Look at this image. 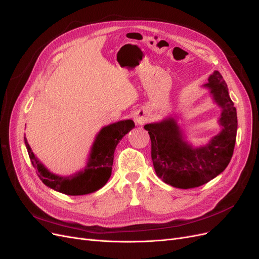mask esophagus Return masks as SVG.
<instances>
[{"instance_id":"obj_1","label":"esophagus","mask_w":259,"mask_h":259,"mask_svg":"<svg viewBox=\"0 0 259 259\" xmlns=\"http://www.w3.org/2000/svg\"><path fill=\"white\" fill-rule=\"evenodd\" d=\"M147 121H148V117H147V115H146V113H145L144 111H139V112L135 115V122H136V124L143 125V124H145Z\"/></svg>"}]
</instances>
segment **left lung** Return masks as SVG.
<instances>
[{"mask_svg":"<svg viewBox=\"0 0 259 259\" xmlns=\"http://www.w3.org/2000/svg\"><path fill=\"white\" fill-rule=\"evenodd\" d=\"M203 88L209 91L222 108L218 122L223 127L205 146L193 148L188 144L173 117L144 126L151 139V159L156 175L165 184L180 189L200 187L218 176L228 166L236 145L237 110L222 74L214 71Z\"/></svg>","mask_w":259,"mask_h":259,"instance_id":"8db88e82","label":"left lung"}]
</instances>
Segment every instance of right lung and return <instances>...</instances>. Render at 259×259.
<instances>
[{
  "label": "right lung",
  "instance_id": "obj_1",
  "mask_svg": "<svg viewBox=\"0 0 259 259\" xmlns=\"http://www.w3.org/2000/svg\"><path fill=\"white\" fill-rule=\"evenodd\" d=\"M134 127L135 124L132 120H124L101 128L93 144L84 170L68 177L51 173L35 158L26 137L25 144L31 163L44 185L64 194L83 195L95 192L107 184L111 176L115 148L120 140Z\"/></svg>",
  "mask_w": 259,
  "mask_h": 259
}]
</instances>
